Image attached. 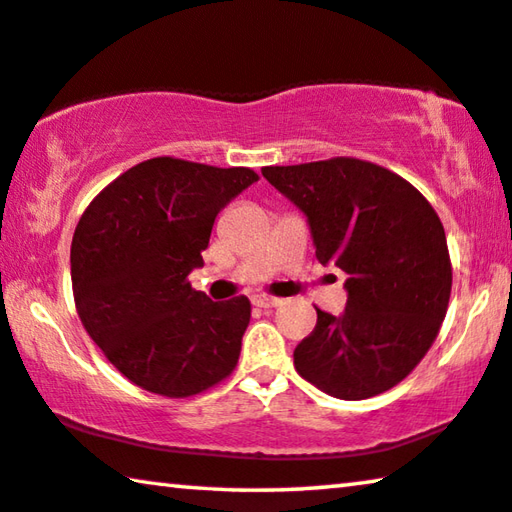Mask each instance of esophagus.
Here are the masks:
<instances>
[{
	"label": "esophagus",
	"mask_w": 512,
	"mask_h": 512,
	"mask_svg": "<svg viewBox=\"0 0 512 512\" xmlns=\"http://www.w3.org/2000/svg\"><path fill=\"white\" fill-rule=\"evenodd\" d=\"M282 301L276 299V296H269V294H255L253 296V305H257V308H276V305H280Z\"/></svg>",
	"instance_id": "esophagus-1"
}]
</instances>
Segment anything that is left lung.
I'll use <instances>...</instances> for the list:
<instances>
[{"label": "left lung", "instance_id": "obj_1", "mask_svg": "<svg viewBox=\"0 0 512 512\" xmlns=\"http://www.w3.org/2000/svg\"><path fill=\"white\" fill-rule=\"evenodd\" d=\"M308 220L315 255L347 273L342 315L317 310L294 368L319 391L365 400L393 388L432 347L451 299L446 232L430 202L358 158L262 167Z\"/></svg>", "mask_w": 512, "mask_h": 512}]
</instances>
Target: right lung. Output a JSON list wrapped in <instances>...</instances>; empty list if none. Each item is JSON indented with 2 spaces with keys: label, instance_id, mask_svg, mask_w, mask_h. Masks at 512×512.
<instances>
[{
  "label": "right lung",
  "instance_id": "obj_1",
  "mask_svg": "<svg viewBox=\"0 0 512 512\" xmlns=\"http://www.w3.org/2000/svg\"><path fill=\"white\" fill-rule=\"evenodd\" d=\"M259 177L248 167L151 158L82 213L71 243L75 308L91 340L144 391L188 398L234 370L250 301L190 287L218 211Z\"/></svg>",
  "mask_w": 512,
  "mask_h": 512
}]
</instances>
